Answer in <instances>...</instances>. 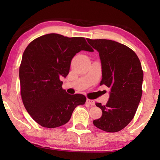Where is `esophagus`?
Returning a JSON list of instances; mask_svg holds the SVG:
<instances>
[{"mask_svg":"<svg viewBox=\"0 0 160 160\" xmlns=\"http://www.w3.org/2000/svg\"><path fill=\"white\" fill-rule=\"evenodd\" d=\"M87 103L89 104L92 105V106H94V104H95V102H94V100H92V99H87Z\"/></svg>","mask_w":160,"mask_h":160,"instance_id":"obj_1","label":"esophagus"}]
</instances>
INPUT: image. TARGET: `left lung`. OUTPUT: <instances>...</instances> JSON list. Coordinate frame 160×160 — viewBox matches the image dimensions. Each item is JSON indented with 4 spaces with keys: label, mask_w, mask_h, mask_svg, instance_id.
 Here are the masks:
<instances>
[{
    "label": "left lung",
    "mask_w": 160,
    "mask_h": 160,
    "mask_svg": "<svg viewBox=\"0 0 160 160\" xmlns=\"http://www.w3.org/2000/svg\"><path fill=\"white\" fill-rule=\"evenodd\" d=\"M87 41L99 52L102 72L100 85L110 88L107 104H96L102 116L93 123L102 131L118 132L133 118L141 99L143 72L140 61L133 51L118 42L109 39Z\"/></svg>",
    "instance_id": "obj_1"
}]
</instances>
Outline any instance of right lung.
<instances>
[{"instance_id": "add662e5", "label": "right lung", "mask_w": 160, "mask_h": 160, "mask_svg": "<svg viewBox=\"0 0 160 160\" xmlns=\"http://www.w3.org/2000/svg\"><path fill=\"white\" fill-rule=\"evenodd\" d=\"M80 51H94L85 38L52 33L33 40L24 51L19 71L21 97L29 114L40 126H63L75 108L85 104V96L68 94L61 81Z\"/></svg>"}]
</instances>
